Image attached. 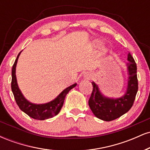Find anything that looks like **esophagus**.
Segmentation results:
<instances>
[{"instance_id":"obj_1","label":"esophagus","mask_w":150,"mask_h":150,"mask_svg":"<svg viewBox=\"0 0 150 150\" xmlns=\"http://www.w3.org/2000/svg\"><path fill=\"white\" fill-rule=\"evenodd\" d=\"M91 77H92V74L89 73V72L88 73H85L84 74V77H85V79H89Z\"/></svg>"}]
</instances>
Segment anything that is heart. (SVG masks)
Listing matches in <instances>:
<instances>
[{
	"label": "heart",
	"mask_w": 150,
	"mask_h": 150,
	"mask_svg": "<svg viewBox=\"0 0 150 150\" xmlns=\"http://www.w3.org/2000/svg\"><path fill=\"white\" fill-rule=\"evenodd\" d=\"M101 44H102V42H101L100 39H95V40L93 42V45L94 46H99ZM106 53H107V49H106L104 46H102V47L101 48V55H102V56H104V55H106Z\"/></svg>",
	"instance_id": "b5f03b06"
}]
</instances>
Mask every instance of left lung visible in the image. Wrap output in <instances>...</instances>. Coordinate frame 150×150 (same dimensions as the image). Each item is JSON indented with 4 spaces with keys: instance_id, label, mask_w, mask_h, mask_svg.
Masks as SVG:
<instances>
[{
    "instance_id": "obj_1",
    "label": "left lung",
    "mask_w": 150,
    "mask_h": 150,
    "mask_svg": "<svg viewBox=\"0 0 150 150\" xmlns=\"http://www.w3.org/2000/svg\"><path fill=\"white\" fill-rule=\"evenodd\" d=\"M127 73L128 85L125 94L118 98H111L101 92L99 86L92 82L93 91L89 99V106L97 118L105 121H111L127 113L132 107L138 89L137 65L130 53L128 54Z\"/></svg>"
}]
</instances>
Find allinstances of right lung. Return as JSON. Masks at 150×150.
I'll use <instances>...</instances> for the list:
<instances>
[{"mask_svg": "<svg viewBox=\"0 0 150 150\" xmlns=\"http://www.w3.org/2000/svg\"><path fill=\"white\" fill-rule=\"evenodd\" d=\"M21 52L22 51H20L17 56L16 60H15L14 65L13 66V69H12L11 89L17 104L18 105L19 108L21 109V111L34 119L43 120L56 116L61 111L67 94L69 92L70 89L74 88L77 85V83L73 84L65 88L53 100L49 101V102L38 104L30 102L24 97L21 90L19 88L18 81H17L16 65L18 58Z\"/></svg>", "mask_w": 150, "mask_h": 150, "instance_id": "1", "label": "right lung"}]
</instances>
